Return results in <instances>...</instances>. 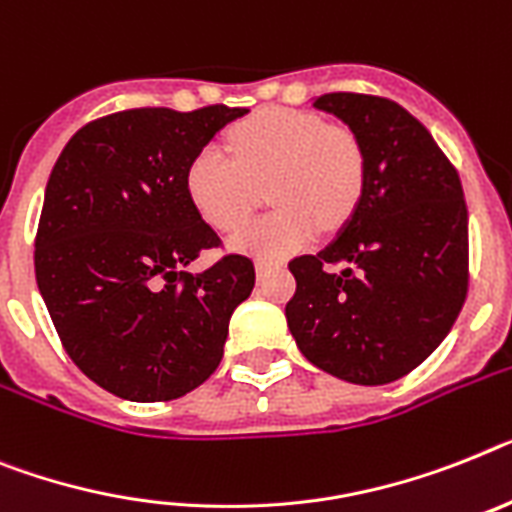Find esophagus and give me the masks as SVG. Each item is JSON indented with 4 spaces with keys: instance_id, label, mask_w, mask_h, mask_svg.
<instances>
[{
    "instance_id": "1",
    "label": "esophagus",
    "mask_w": 512,
    "mask_h": 512,
    "mask_svg": "<svg viewBox=\"0 0 512 512\" xmlns=\"http://www.w3.org/2000/svg\"><path fill=\"white\" fill-rule=\"evenodd\" d=\"M273 268H278V263H270V260H257L255 263V270H257V276L263 278L265 273H270Z\"/></svg>"
}]
</instances>
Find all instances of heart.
<instances>
[{"label": "heart", "mask_w": 512, "mask_h": 512, "mask_svg": "<svg viewBox=\"0 0 512 512\" xmlns=\"http://www.w3.org/2000/svg\"><path fill=\"white\" fill-rule=\"evenodd\" d=\"M231 159L218 145L192 156L184 187L216 231L239 229L270 182L276 210L231 239L244 255L278 260L307 247L317 231H336L356 213L367 187V153L354 130L328 124L315 111L263 109L236 124Z\"/></svg>", "instance_id": "obj_1"}]
</instances>
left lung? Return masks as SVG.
<instances>
[{
	"mask_svg": "<svg viewBox=\"0 0 512 512\" xmlns=\"http://www.w3.org/2000/svg\"><path fill=\"white\" fill-rule=\"evenodd\" d=\"M312 106L359 135L367 187L328 247L289 263L296 294L286 320L299 351L322 372L385 385L440 346L466 302L461 179L427 127L395 101L325 93Z\"/></svg>",
	"mask_w": 512,
	"mask_h": 512,
	"instance_id": "left-lung-1",
	"label": "left lung"
}]
</instances>
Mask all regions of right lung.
<instances>
[{"instance_id":"add662e5","label":"right lung","mask_w":512,"mask_h":512,"mask_svg":"<svg viewBox=\"0 0 512 512\" xmlns=\"http://www.w3.org/2000/svg\"><path fill=\"white\" fill-rule=\"evenodd\" d=\"M247 109H127L77 130L51 169L36 234V281L64 351L103 390L174 401L221 364L229 320L255 265L223 255L190 203L197 150Z\"/></svg>"}]
</instances>
